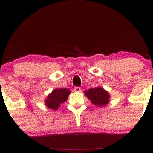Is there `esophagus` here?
<instances>
[{
	"label": "esophagus",
	"mask_w": 153,
	"mask_h": 153,
	"mask_svg": "<svg viewBox=\"0 0 153 153\" xmlns=\"http://www.w3.org/2000/svg\"><path fill=\"white\" fill-rule=\"evenodd\" d=\"M81 87H75L74 89V91H76V92H80V91H81Z\"/></svg>",
	"instance_id": "esophagus-1"
}]
</instances>
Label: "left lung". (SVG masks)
<instances>
[{
	"instance_id": "1",
	"label": "left lung",
	"mask_w": 153,
	"mask_h": 153,
	"mask_svg": "<svg viewBox=\"0 0 153 153\" xmlns=\"http://www.w3.org/2000/svg\"><path fill=\"white\" fill-rule=\"evenodd\" d=\"M85 94L91 100V103L96 106H104L109 102V94L102 87L89 89L85 91Z\"/></svg>"
}]
</instances>
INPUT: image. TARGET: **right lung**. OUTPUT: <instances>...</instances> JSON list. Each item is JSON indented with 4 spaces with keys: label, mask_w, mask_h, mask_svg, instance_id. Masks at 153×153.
Listing matches in <instances>:
<instances>
[{
    "label": "right lung",
    "mask_w": 153,
    "mask_h": 153,
    "mask_svg": "<svg viewBox=\"0 0 153 153\" xmlns=\"http://www.w3.org/2000/svg\"><path fill=\"white\" fill-rule=\"evenodd\" d=\"M71 94V91L68 89H56L50 94L45 100L47 106L53 110H56L59 107L60 104L67 100L68 96Z\"/></svg>",
    "instance_id": "obj_1"
}]
</instances>
